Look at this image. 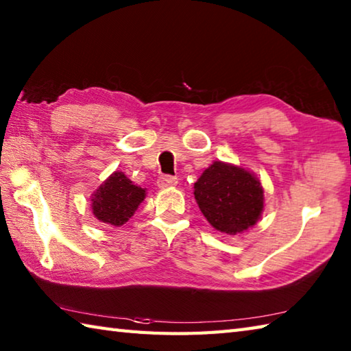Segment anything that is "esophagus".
Wrapping results in <instances>:
<instances>
[{
  "instance_id": "obj_1",
  "label": "esophagus",
  "mask_w": 351,
  "mask_h": 351,
  "mask_svg": "<svg viewBox=\"0 0 351 351\" xmlns=\"http://www.w3.org/2000/svg\"><path fill=\"white\" fill-rule=\"evenodd\" d=\"M177 182H178V178L176 176L165 174V176L158 177L157 184H158V188H171V186H176Z\"/></svg>"
}]
</instances>
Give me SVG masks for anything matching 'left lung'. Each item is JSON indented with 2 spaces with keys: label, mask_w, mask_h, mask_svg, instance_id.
<instances>
[{
  "label": "left lung",
  "mask_w": 351,
  "mask_h": 351,
  "mask_svg": "<svg viewBox=\"0 0 351 351\" xmlns=\"http://www.w3.org/2000/svg\"><path fill=\"white\" fill-rule=\"evenodd\" d=\"M198 208L223 234L235 235L254 226L264 206L260 180L249 171L214 162L194 183Z\"/></svg>",
  "instance_id": "1"
}]
</instances>
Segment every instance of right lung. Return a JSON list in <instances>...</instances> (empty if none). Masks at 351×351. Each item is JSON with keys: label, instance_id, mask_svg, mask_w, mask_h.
Segmentation results:
<instances>
[{"label": "right lung", "instance_id": "right-lung-1", "mask_svg": "<svg viewBox=\"0 0 351 351\" xmlns=\"http://www.w3.org/2000/svg\"><path fill=\"white\" fill-rule=\"evenodd\" d=\"M145 194L143 188L136 186L127 176L116 171L93 194L91 208L97 220L111 226H122L134 214Z\"/></svg>", "mask_w": 351, "mask_h": 351}]
</instances>
